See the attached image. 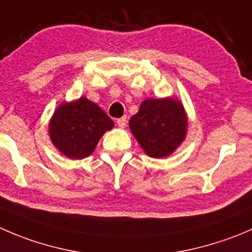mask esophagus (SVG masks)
<instances>
[{"mask_svg":"<svg viewBox=\"0 0 252 252\" xmlns=\"http://www.w3.org/2000/svg\"><path fill=\"white\" fill-rule=\"evenodd\" d=\"M117 124L119 128H126V117H122V118L117 119Z\"/></svg>","mask_w":252,"mask_h":252,"instance_id":"obj_1","label":"esophagus"}]
</instances>
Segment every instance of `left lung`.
<instances>
[{
  "instance_id": "1",
  "label": "left lung",
  "mask_w": 252,
  "mask_h": 252,
  "mask_svg": "<svg viewBox=\"0 0 252 252\" xmlns=\"http://www.w3.org/2000/svg\"><path fill=\"white\" fill-rule=\"evenodd\" d=\"M129 126L150 158L171 155L186 138L187 116L182 103L175 98H149L141 102Z\"/></svg>"
}]
</instances>
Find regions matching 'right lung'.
Masks as SVG:
<instances>
[{"instance_id": "right-lung-1", "label": "right lung", "mask_w": 252, "mask_h": 252, "mask_svg": "<svg viewBox=\"0 0 252 252\" xmlns=\"http://www.w3.org/2000/svg\"><path fill=\"white\" fill-rule=\"evenodd\" d=\"M113 126V121L96 103L80 97L56 108L49 123V135L66 158H84L94 153L101 136Z\"/></svg>"}]
</instances>
